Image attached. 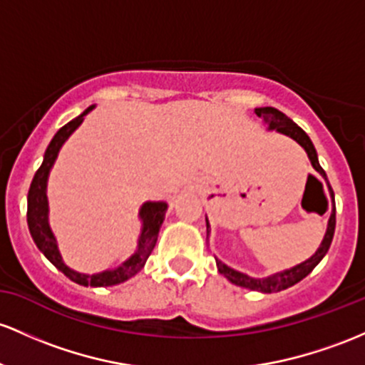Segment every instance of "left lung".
Masks as SVG:
<instances>
[{"mask_svg":"<svg viewBox=\"0 0 365 365\" xmlns=\"http://www.w3.org/2000/svg\"><path fill=\"white\" fill-rule=\"evenodd\" d=\"M255 112L258 118H262L263 121H265V124H268V130H277L279 133H284V135H287V137L296 140V142H298L299 145L307 150L312 166H314L315 170H317L327 182L326 171L320 168L319 159H317V152H315L314 143H312V140L308 138V135L298 126V124L291 121L286 114H282L280 110L274 109V107H259V109H255ZM327 185H329V182H327ZM329 190H331L332 202H334V194H332L331 185H329ZM334 227H336V206H332L329 223H327V232H326V235H324V241H322V244H320L317 253L312 256L310 259H307V262L299 263V265L289 268V270H284V272H279V274H275V275H270V277H263V279L250 277V275L241 274V272L227 267L225 263H222L220 259H216V267H218L220 274L225 275V277L230 280V282H234L235 286L246 287V289L259 291V293H277V291L287 289V287L298 284L299 280L305 279L307 275L319 265L320 259H322L324 256H326L327 251H329V246L332 242V235H334ZM207 228H210V225H207Z\"/></svg>","mask_w":365,"mask_h":365,"instance_id":"8db88e82","label":"left lung"}]
</instances>
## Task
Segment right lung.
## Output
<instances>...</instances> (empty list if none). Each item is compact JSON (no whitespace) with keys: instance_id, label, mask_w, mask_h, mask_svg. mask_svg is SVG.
Segmentation results:
<instances>
[{"instance_id":"add662e5","label":"right lung","mask_w":365,"mask_h":365,"mask_svg":"<svg viewBox=\"0 0 365 365\" xmlns=\"http://www.w3.org/2000/svg\"><path fill=\"white\" fill-rule=\"evenodd\" d=\"M93 109V106L88 107L81 115H78L76 119H72L71 123H67L66 126H62L55 133V137L51 138L50 145L45 152V159L43 164L39 166V170L36 171L33 183H31L29 194H27V225H29L31 235H33L36 246L39 247L43 255L53 263L55 267L62 272L66 277H69L72 282L81 284V286H91V287H106V286H114V284L124 282L130 277H133L135 274H138L145 265L147 258H149L152 250H154L155 242H158L159 228L163 225L164 213L168 210L166 202H145L140 210V216L143 220V228L142 234L138 239V250L137 253L131 256L130 259L119 265L114 270H106L102 274L95 275H86L79 274V272L71 270L69 267L63 265L62 258H60L57 242H55L53 234H51L50 225H48V201H46V180L48 173H50L51 166H53L55 159H57L60 147L71 137L72 131L83 123L85 115Z\"/></svg>"}]
</instances>
